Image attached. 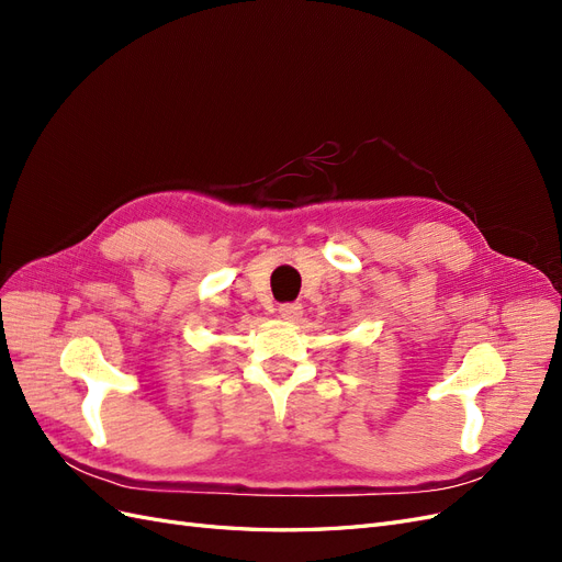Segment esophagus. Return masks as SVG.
Returning a JSON list of instances; mask_svg holds the SVG:
<instances>
[{
  "mask_svg": "<svg viewBox=\"0 0 562 562\" xmlns=\"http://www.w3.org/2000/svg\"><path fill=\"white\" fill-rule=\"evenodd\" d=\"M279 314L285 321H297L302 316V304L300 302H285L279 307Z\"/></svg>",
  "mask_w": 562,
  "mask_h": 562,
  "instance_id": "obj_1",
  "label": "esophagus"
}]
</instances>
